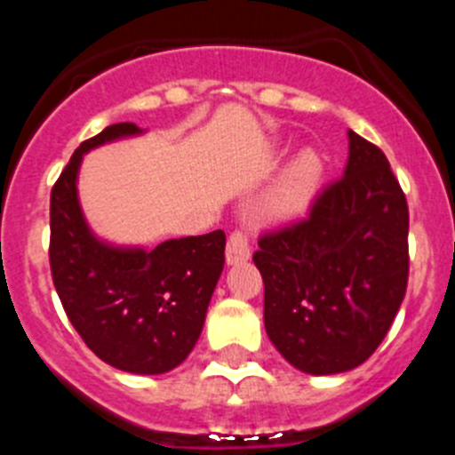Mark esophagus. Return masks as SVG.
Listing matches in <instances>:
<instances>
[{"instance_id": "obj_1", "label": "esophagus", "mask_w": 455, "mask_h": 455, "mask_svg": "<svg viewBox=\"0 0 455 455\" xmlns=\"http://www.w3.org/2000/svg\"><path fill=\"white\" fill-rule=\"evenodd\" d=\"M251 257V243H248V236L243 232H232L230 239H228V246H225V262L228 264H241L246 262Z\"/></svg>"}]
</instances>
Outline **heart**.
I'll return each mask as SVG.
<instances>
[{"instance_id":"b5f03b06","label":"heart","mask_w":455,"mask_h":455,"mask_svg":"<svg viewBox=\"0 0 455 455\" xmlns=\"http://www.w3.org/2000/svg\"><path fill=\"white\" fill-rule=\"evenodd\" d=\"M323 171L325 166L319 152L312 148L300 150L267 198V214L277 220L303 214L323 182Z\"/></svg>"}]
</instances>
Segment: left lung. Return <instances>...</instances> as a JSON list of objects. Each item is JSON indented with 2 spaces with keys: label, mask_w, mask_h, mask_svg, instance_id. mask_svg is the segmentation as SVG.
Returning a JSON list of instances; mask_svg holds the SVG:
<instances>
[{
  "label": "left lung",
  "mask_w": 455,
  "mask_h": 455,
  "mask_svg": "<svg viewBox=\"0 0 455 455\" xmlns=\"http://www.w3.org/2000/svg\"><path fill=\"white\" fill-rule=\"evenodd\" d=\"M264 328L291 367L344 373L385 339L408 284V203L373 143L348 130V162L309 214L264 235Z\"/></svg>",
  "instance_id": "8db88e82"
}]
</instances>
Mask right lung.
<instances>
[{
    "mask_svg": "<svg viewBox=\"0 0 455 455\" xmlns=\"http://www.w3.org/2000/svg\"><path fill=\"white\" fill-rule=\"evenodd\" d=\"M146 134L134 123L108 124L84 140L52 188L50 264L75 331L102 363L127 373L172 371L193 351L225 264V235L123 246L92 232L79 203L84 155Z\"/></svg>",
    "mask_w": 455,
    "mask_h": 455,
    "instance_id": "obj_1",
    "label": "right lung"
}]
</instances>
